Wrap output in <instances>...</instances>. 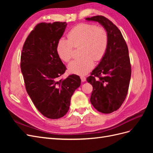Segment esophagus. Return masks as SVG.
<instances>
[{
    "mask_svg": "<svg viewBox=\"0 0 153 153\" xmlns=\"http://www.w3.org/2000/svg\"><path fill=\"white\" fill-rule=\"evenodd\" d=\"M80 79H81L82 82H84L86 81V78L85 76H80Z\"/></svg>",
    "mask_w": 153,
    "mask_h": 153,
    "instance_id": "34e87169",
    "label": "esophagus"
}]
</instances>
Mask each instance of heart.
Here are the masks:
<instances>
[{
	"label": "heart",
	"instance_id": "b5f03b06",
	"mask_svg": "<svg viewBox=\"0 0 153 153\" xmlns=\"http://www.w3.org/2000/svg\"><path fill=\"white\" fill-rule=\"evenodd\" d=\"M68 39H60L56 50L62 61L68 62L73 57V47L80 46V58L68 65L69 71L84 75L93 68L95 61L101 60L108 47V35L105 29L93 24L81 23L69 31Z\"/></svg>",
	"mask_w": 153,
	"mask_h": 153
}]
</instances>
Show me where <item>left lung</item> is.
<instances>
[{"instance_id": "1", "label": "left lung", "mask_w": 153, "mask_h": 153, "mask_svg": "<svg viewBox=\"0 0 153 153\" xmlns=\"http://www.w3.org/2000/svg\"><path fill=\"white\" fill-rule=\"evenodd\" d=\"M98 22L107 32L108 47L103 57L87 78L93 87L90 101L103 114L118 110L126 99L131 69L128 46L117 26L103 16L85 18Z\"/></svg>"}]
</instances>
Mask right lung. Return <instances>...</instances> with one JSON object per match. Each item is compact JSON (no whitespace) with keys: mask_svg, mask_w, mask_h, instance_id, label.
<instances>
[{"mask_svg":"<svg viewBox=\"0 0 153 153\" xmlns=\"http://www.w3.org/2000/svg\"><path fill=\"white\" fill-rule=\"evenodd\" d=\"M66 26V22H59L38 24L27 38L21 55L27 93L39 112L52 119L66 114L73 92L81 84L76 75L59 79L66 68L56 47Z\"/></svg>","mask_w":153,"mask_h":153,"instance_id":"add662e5","label":"right lung"}]
</instances>
